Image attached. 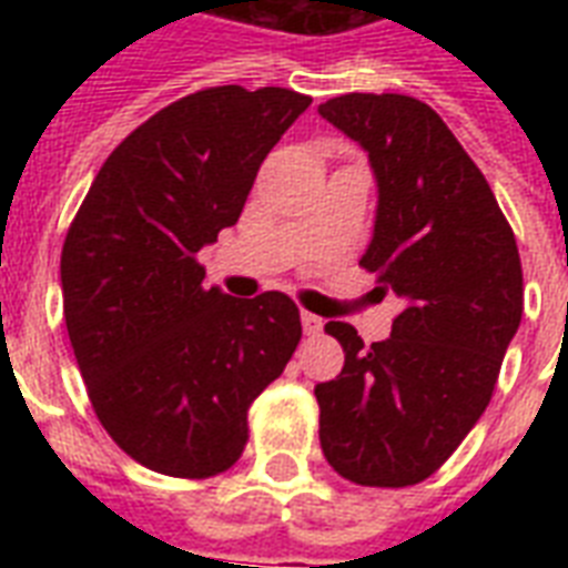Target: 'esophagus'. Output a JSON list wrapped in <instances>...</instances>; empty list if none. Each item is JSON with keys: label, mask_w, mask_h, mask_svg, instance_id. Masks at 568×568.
Listing matches in <instances>:
<instances>
[{"label": "esophagus", "mask_w": 568, "mask_h": 568, "mask_svg": "<svg viewBox=\"0 0 568 568\" xmlns=\"http://www.w3.org/2000/svg\"><path fill=\"white\" fill-rule=\"evenodd\" d=\"M301 321H303V329H306V336H318L321 329H324V321H321L318 315H312V312H303Z\"/></svg>", "instance_id": "1"}]
</instances>
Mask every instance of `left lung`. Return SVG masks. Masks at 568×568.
I'll return each instance as SVG.
<instances>
[{"label":"left lung","mask_w":568,"mask_h":568,"mask_svg":"<svg viewBox=\"0 0 568 568\" xmlns=\"http://www.w3.org/2000/svg\"><path fill=\"white\" fill-rule=\"evenodd\" d=\"M318 114L363 146L377 180V292L404 301L386 342L345 321V368L318 383L321 448L359 486L430 477L484 415L525 310L516 235L489 182L436 111L404 93H345Z\"/></svg>","instance_id":"left-lung-1"}]
</instances>
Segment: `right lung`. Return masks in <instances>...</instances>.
<instances>
[{
	"instance_id": "right-lung-1",
	"label": "right lung",
	"mask_w": 568,
	"mask_h": 568,
	"mask_svg": "<svg viewBox=\"0 0 568 568\" xmlns=\"http://www.w3.org/2000/svg\"><path fill=\"white\" fill-rule=\"evenodd\" d=\"M310 102L239 84L171 102L105 159L67 230L64 321L93 413L159 475L226 471L250 404L301 342L292 297L205 288L196 253L239 221L258 164Z\"/></svg>"
}]
</instances>
